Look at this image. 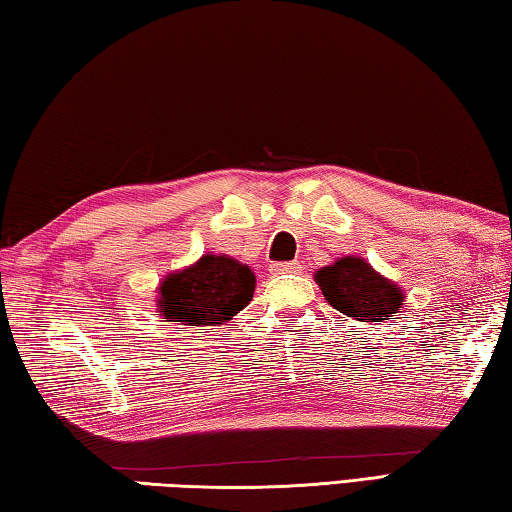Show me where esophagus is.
<instances>
[{
    "mask_svg": "<svg viewBox=\"0 0 512 512\" xmlns=\"http://www.w3.org/2000/svg\"><path fill=\"white\" fill-rule=\"evenodd\" d=\"M270 272L272 274H297V272H301V265L297 261H292V263H272L270 265Z\"/></svg>",
    "mask_w": 512,
    "mask_h": 512,
    "instance_id": "1",
    "label": "esophagus"
}]
</instances>
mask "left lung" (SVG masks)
I'll list each match as a JSON object with an SVG mask.
<instances>
[{
	"instance_id": "8db88e82",
	"label": "left lung",
	"mask_w": 512,
	"mask_h": 512,
	"mask_svg": "<svg viewBox=\"0 0 512 512\" xmlns=\"http://www.w3.org/2000/svg\"><path fill=\"white\" fill-rule=\"evenodd\" d=\"M315 281L330 306L364 324L396 317L405 303L400 285L375 272L362 256L337 258L333 265L321 267Z\"/></svg>"
}]
</instances>
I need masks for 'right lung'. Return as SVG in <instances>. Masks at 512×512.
Wrapping results in <instances>:
<instances>
[{
	"label": "right lung",
	"mask_w": 512,
	"mask_h": 512,
	"mask_svg": "<svg viewBox=\"0 0 512 512\" xmlns=\"http://www.w3.org/2000/svg\"><path fill=\"white\" fill-rule=\"evenodd\" d=\"M254 290L256 276L249 265L224 254H204L159 283L157 312L182 326H218L247 308Z\"/></svg>",
	"instance_id": "1"
}]
</instances>
